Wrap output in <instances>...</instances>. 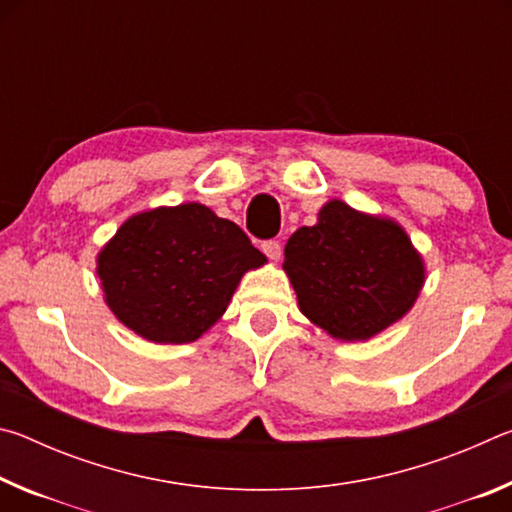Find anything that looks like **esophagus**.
Here are the masks:
<instances>
[{
	"label": "esophagus",
	"mask_w": 512,
	"mask_h": 512,
	"mask_svg": "<svg viewBox=\"0 0 512 512\" xmlns=\"http://www.w3.org/2000/svg\"><path fill=\"white\" fill-rule=\"evenodd\" d=\"M262 250H264V255H266L268 259H273V262H277V259L282 257V246H280V241H275V239L264 241Z\"/></svg>",
	"instance_id": "34e87169"
}]
</instances>
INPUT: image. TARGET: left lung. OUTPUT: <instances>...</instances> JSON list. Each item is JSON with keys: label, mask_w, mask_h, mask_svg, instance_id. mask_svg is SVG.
Returning <instances> with one entry per match:
<instances>
[{"label": "left lung", "mask_w": 512, "mask_h": 512, "mask_svg": "<svg viewBox=\"0 0 512 512\" xmlns=\"http://www.w3.org/2000/svg\"><path fill=\"white\" fill-rule=\"evenodd\" d=\"M298 307L339 341H368L409 314L424 287L422 255L400 223L327 201L316 225L284 246Z\"/></svg>", "instance_id": "8db88e82"}]
</instances>
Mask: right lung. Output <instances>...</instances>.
<instances>
[{"label": "right lung", "instance_id": "add662e5", "mask_svg": "<svg viewBox=\"0 0 512 512\" xmlns=\"http://www.w3.org/2000/svg\"><path fill=\"white\" fill-rule=\"evenodd\" d=\"M266 264L237 223L201 203L121 223L97 255L103 300L151 343H192L219 320L244 273Z\"/></svg>", "mask_w": 512, "mask_h": 512}]
</instances>
